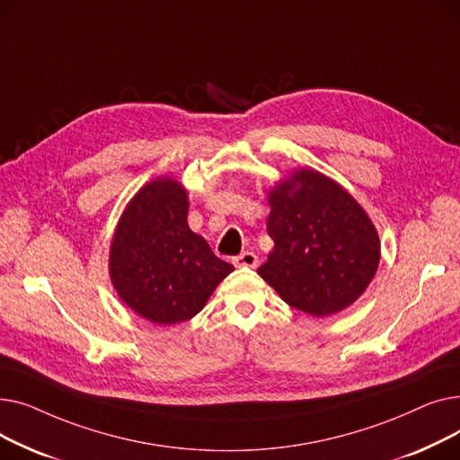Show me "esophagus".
<instances>
[{"mask_svg":"<svg viewBox=\"0 0 460 460\" xmlns=\"http://www.w3.org/2000/svg\"><path fill=\"white\" fill-rule=\"evenodd\" d=\"M234 267H243V269H255L259 264V259L253 252H244L236 257H233Z\"/></svg>","mask_w":460,"mask_h":460,"instance_id":"obj_1","label":"esophagus"}]
</instances>
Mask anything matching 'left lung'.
<instances>
[{"instance_id":"1","label":"left lung","mask_w":460,"mask_h":460,"mask_svg":"<svg viewBox=\"0 0 460 460\" xmlns=\"http://www.w3.org/2000/svg\"><path fill=\"white\" fill-rule=\"evenodd\" d=\"M274 240L257 274L291 307L328 317L356 302L376 274L378 233L350 193L315 169H296L267 196Z\"/></svg>"}]
</instances>
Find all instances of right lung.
I'll return each mask as SVG.
<instances>
[{"mask_svg": "<svg viewBox=\"0 0 460 460\" xmlns=\"http://www.w3.org/2000/svg\"><path fill=\"white\" fill-rule=\"evenodd\" d=\"M186 216L182 184L158 177L127 205L111 240L110 278L119 298L160 326L196 317L234 270L188 227Z\"/></svg>", "mask_w": 460, "mask_h": 460, "instance_id": "1", "label": "right lung"}]
</instances>
